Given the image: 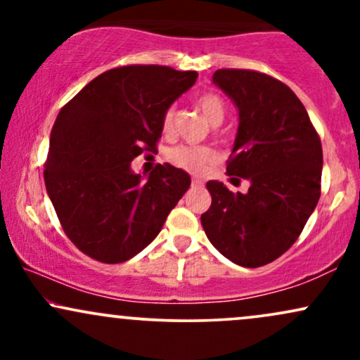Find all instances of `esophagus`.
Returning <instances> with one entry per match:
<instances>
[{
	"instance_id": "esophagus-1",
	"label": "esophagus",
	"mask_w": 360,
	"mask_h": 360,
	"mask_svg": "<svg viewBox=\"0 0 360 360\" xmlns=\"http://www.w3.org/2000/svg\"><path fill=\"white\" fill-rule=\"evenodd\" d=\"M191 184H193V186H203L205 183H203V181L200 179V177H193V179H191Z\"/></svg>"
}]
</instances>
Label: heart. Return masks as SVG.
Masks as SVG:
<instances>
[{"mask_svg": "<svg viewBox=\"0 0 360 360\" xmlns=\"http://www.w3.org/2000/svg\"><path fill=\"white\" fill-rule=\"evenodd\" d=\"M196 106L201 111V115L206 118V122L212 125H220L225 118L226 108L225 103L217 93H203L196 98ZM174 120V108H167L162 117V130L169 131ZM167 159L177 167L184 171L201 172L214 159V152L210 147H191V146H179L169 150Z\"/></svg>", "mask_w": 360, "mask_h": 360, "instance_id": "heart-1", "label": "heart"}]
</instances>
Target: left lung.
I'll return each mask as SVG.
<instances>
[{
  "label": "left lung",
  "instance_id": "obj_1",
  "mask_svg": "<svg viewBox=\"0 0 360 360\" xmlns=\"http://www.w3.org/2000/svg\"><path fill=\"white\" fill-rule=\"evenodd\" d=\"M213 82L238 110L226 172L250 188L232 193L208 181L212 206L201 225L226 259L243 267L266 266L296 242L320 200V137L284 82L247 69H218Z\"/></svg>",
  "mask_w": 360,
  "mask_h": 360
}]
</instances>
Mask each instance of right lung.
<instances>
[{
    "label": "right lung",
    "instance_id": "right-lung-1",
    "mask_svg": "<svg viewBox=\"0 0 360 360\" xmlns=\"http://www.w3.org/2000/svg\"><path fill=\"white\" fill-rule=\"evenodd\" d=\"M196 71L123 65L100 74L57 115L44 179L65 235L105 264L125 262L159 235L191 177L157 164L143 179L130 162L157 152L162 117Z\"/></svg>",
    "mask_w": 360,
    "mask_h": 360
}]
</instances>
